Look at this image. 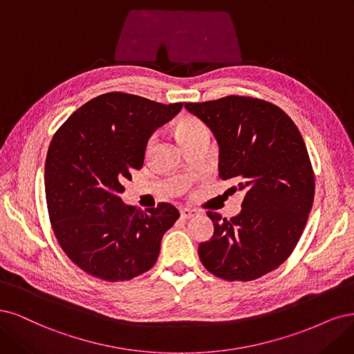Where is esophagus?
<instances>
[{
  "mask_svg": "<svg viewBox=\"0 0 354 354\" xmlns=\"http://www.w3.org/2000/svg\"><path fill=\"white\" fill-rule=\"evenodd\" d=\"M196 214H197V210H194V209H188V207L180 209V218L184 219V221L194 218V216H196Z\"/></svg>",
  "mask_w": 354,
  "mask_h": 354,
  "instance_id": "34e87169",
  "label": "esophagus"
}]
</instances>
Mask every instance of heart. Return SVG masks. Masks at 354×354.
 Listing matches in <instances>:
<instances>
[{"instance_id": "heart-1", "label": "heart", "mask_w": 354, "mask_h": 354, "mask_svg": "<svg viewBox=\"0 0 354 354\" xmlns=\"http://www.w3.org/2000/svg\"><path fill=\"white\" fill-rule=\"evenodd\" d=\"M204 131H207V127L204 124L200 119L194 118V116H184L182 119H179L178 124H176V135L179 141L184 144L187 140L192 138ZM154 144V138H150L147 142V151L151 150V147Z\"/></svg>"}]
</instances>
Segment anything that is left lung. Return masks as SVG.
I'll return each instance as SVG.
<instances>
[{"instance_id":"left-lung-1","label":"left lung","mask_w":354,"mask_h":354,"mask_svg":"<svg viewBox=\"0 0 354 354\" xmlns=\"http://www.w3.org/2000/svg\"><path fill=\"white\" fill-rule=\"evenodd\" d=\"M219 142V176L241 191V213L221 218L207 212L214 232L198 256L214 277L253 281L290 257L313 206L315 174L303 136L291 118L272 102L227 95L185 102Z\"/></svg>"}]
</instances>
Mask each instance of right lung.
I'll use <instances>...</instances> for the list:
<instances>
[{"instance_id":"obj_1","label":"right lung","mask_w":354,"mask_h":354,"mask_svg":"<svg viewBox=\"0 0 354 354\" xmlns=\"http://www.w3.org/2000/svg\"><path fill=\"white\" fill-rule=\"evenodd\" d=\"M128 93H107L79 107L54 133L45 160L53 232L88 275L129 281L150 270L165 232L179 218L170 203L145 212L119 197L142 167L151 133L182 109Z\"/></svg>"}]
</instances>
